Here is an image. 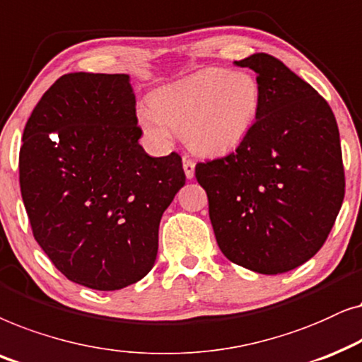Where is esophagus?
I'll return each mask as SVG.
<instances>
[{"label":"esophagus","mask_w":362,"mask_h":362,"mask_svg":"<svg viewBox=\"0 0 362 362\" xmlns=\"http://www.w3.org/2000/svg\"><path fill=\"white\" fill-rule=\"evenodd\" d=\"M182 165H184V172H185V177L189 178H194L195 175V162L190 160L189 157H184V160H182Z\"/></svg>","instance_id":"1"}]
</instances>
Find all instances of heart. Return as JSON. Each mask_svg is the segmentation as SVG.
<instances>
[{"label":"heart","instance_id":"1","mask_svg":"<svg viewBox=\"0 0 362 362\" xmlns=\"http://www.w3.org/2000/svg\"><path fill=\"white\" fill-rule=\"evenodd\" d=\"M262 89L245 71L209 67L157 90L152 107L137 110L139 125L158 146L184 132L192 151L220 156L242 144L257 122Z\"/></svg>","mask_w":362,"mask_h":362}]
</instances>
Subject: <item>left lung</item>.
Here are the masks:
<instances>
[{
    "instance_id": "8db88e82",
    "label": "left lung",
    "mask_w": 362,
    "mask_h": 362,
    "mask_svg": "<svg viewBox=\"0 0 362 362\" xmlns=\"http://www.w3.org/2000/svg\"><path fill=\"white\" fill-rule=\"evenodd\" d=\"M257 72L262 104L237 151L197 163L216 243L262 274L295 269L326 242L344 199L339 131L325 99L267 52L235 61Z\"/></svg>"
}]
</instances>
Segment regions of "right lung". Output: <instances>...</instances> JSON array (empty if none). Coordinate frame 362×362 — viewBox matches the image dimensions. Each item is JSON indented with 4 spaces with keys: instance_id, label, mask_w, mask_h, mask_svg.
Returning <instances> with one entry per match:
<instances>
[{
    "instance_id": "right-lung-1",
    "label": "right lung",
    "mask_w": 362,
    "mask_h": 362,
    "mask_svg": "<svg viewBox=\"0 0 362 362\" xmlns=\"http://www.w3.org/2000/svg\"><path fill=\"white\" fill-rule=\"evenodd\" d=\"M141 136L129 74L61 76L28 119L24 206L36 242L77 285L120 290L156 263L162 214L185 173L175 152L148 156Z\"/></svg>"
}]
</instances>
